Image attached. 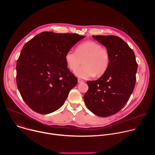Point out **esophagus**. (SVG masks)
Masks as SVG:
<instances>
[{
  "mask_svg": "<svg viewBox=\"0 0 155 155\" xmlns=\"http://www.w3.org/2000/svg\"><path fill=\"white\" fill-rule=\"evenodd\" d=\"M78 82L79 83H83V82H84V81H83V80L80 79V78H78Z\"/></svg>",
  "mask_w": 155,
  "mask_h": 155,
  "instance_id": "obj_1",
  "label": "esophagus"
}]
</instances>
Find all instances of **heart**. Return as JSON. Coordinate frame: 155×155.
Masks as SVG:
<instances>
[{"label":"heart","instance_id":"1","mask_svg":"<svg viewBox=\"0 0 155 155\" xmlns=\"http://www.w3.org/2000/svg\"><path fill=\"white\" fill-rule=\"evenodd\" d=\"M64 58L71 71L75 70L83 62L84 65L74 71L75 75L82 78H90L95 75L102 76L107 72L110 62L108 51L93 41L81 43L77 47L76 51H68Z\"/></svg>","mask_w":155,"mask_h":155}]
</instances>
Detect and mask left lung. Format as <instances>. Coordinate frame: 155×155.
I'll use <instances>...</instances> for the list:
<instances>
[{
    "label": "left lung",
    "instance_id": "left-lung-1",
    "mask_svg": "<svg viewBox=\"0 0 155 155\" xmlns=\"http://www.w3.org/2000/svg\"><path fill=\"white\" fill-rule=\"evenodd\" d=\"M107 48L110 62L107 72L98 80L86 81L89 89L84 96L91 112L107 117L118 112L134 89L138 65L134 51L121 38L115 35H93Z\"/></svg>",
    "mask_w": 155,
    "mask_h": 155
}]
</instances>
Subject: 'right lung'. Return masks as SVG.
I'll use <instances>...</instances> for the list:
<instances>
[{"label":"right lung","instance_id":"right-lung-1","mask_svg":"<svg viewBox=\"0 0 155 155\" xmlns=\"http://www.w3.org/2000/svg\"><path fill=\"white\" fill-rule=\"evenodd\" d=\"M84 36L43 32L28 41L16 63V83L22 98L34 112L59 109L77 84L65 54Z\"/></svg>","mask_w":155,"mask_h":155}]
</instances>
